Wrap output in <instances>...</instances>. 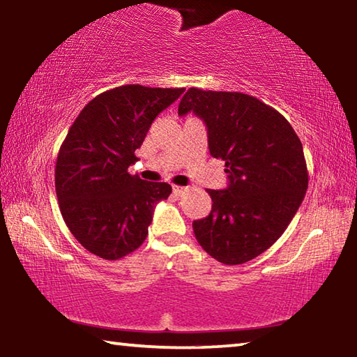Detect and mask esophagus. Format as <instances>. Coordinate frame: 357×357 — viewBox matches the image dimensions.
<instances>
[{
  "mask_svg": "<svg viewBox=\"0 0 357 357\" xmlns=\"http://www.w3.org/2000/svg\"><path fill=\"white\" fill-rule=\"evenodd\" d=\"M189 190V187H183V185H173V193L176 197H181V195H184V193Z\"/></svg>",
  "mask_w": 357,
  "mask_h": 357,
  "instance_id": "esophagus-1",
  "label": "esophagus"
}]
</instances>
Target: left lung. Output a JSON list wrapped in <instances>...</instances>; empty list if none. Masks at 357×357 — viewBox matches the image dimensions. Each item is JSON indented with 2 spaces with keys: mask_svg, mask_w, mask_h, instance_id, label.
Listing matches in <instances>:
<instances>
[{
  "mask_svg": "<svg viewBox=\"0 0 357 357\" xmlns=\"http://www.w3.org/2000/svg\"><path fill=\"white\" fill-rule=\"evenodd\" d=\"M190 112L206 124L209 153L228 174L227 189L208 190L213 208L193 220V233L217 261H250L282 236L304 200L302 143L279 112L249 94L190 88L178 114Z\"/></svg>",
  "mask_w": 357,
  "mask_h": 357,
  "instance_id": "1",
  "label": "left lung"
}]
</instances>
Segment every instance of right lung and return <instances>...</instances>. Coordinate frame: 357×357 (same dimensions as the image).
Wrapping results in <instances>:
<instances>
[{
    "label": "right lung",
    "mask_w": 357,
    "mask_h": 357,
    "mask_svg": "<svg viewBox=\"0 0 357 357\" xmlns=\"http://www.w3.org/2000/svg\"><path fill=\"white\" fill-rule=\"evenodd\" d=\"M184 88L124 84L88 102L59 148L55 187L66 225L88 252L119 259L143 244L172 185L128 173L157 114Z\"/></svg>",
    "instance_id": "1"
}]
</instances>
